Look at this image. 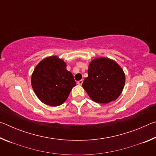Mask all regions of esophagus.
<instances>
[{
	"mask_svg": "<svg viewBox=\"0 0 156 156\" xmlns=\"http://www.w3.org/2000/svg\"><path fill=\"white\" fill-rule=\"evenodd\" d=\"M83 80H80L77 82V84H78V85H82V84H83Z\"/></svg>",
	"mask_w": 156,
	"mask_h": 156,
	"instance_id": "1",
	"label": "esophagus"
}]
</instances>
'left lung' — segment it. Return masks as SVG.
Listing matches in <instances>:
<instances>
[{
    "label": "left lung",
    "mask_w": 156,
    "mask_h": 156,
    "mask_svg": "<svg viewBox=\"0 0 156 156\" xmlns=\"http://www.w3.org/2000/svg\"><path fill=\"white\" fill-rule=\"evenodd\" d=\"M125 84V73L118 63L100 58L89 64L88 77L84 78L83 87L93 101L107 104L120 96Z\"/></svg>",
    "instance_id": "1"
}]
</instances>
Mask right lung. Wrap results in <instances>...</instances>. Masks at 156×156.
Instances as JSON below:
<instances>
[{
  "label": "right lung",
  "instance_id": "obj_1",
  "mask_svg": "<svg viewBox=\"0 0 156 156\" xmlns=\"http://www.w3.org/2000/svg\"><path fill=\"white\" fill-rule=\"evenodd\" d=\"M67 65L57 56L43 59L34 69L31 86L36 96L43 103L52 107L62 105L76 85Z\"/></svg>",
  "mask_w": 156,
  "mask_h": 156
}]
</instances>
